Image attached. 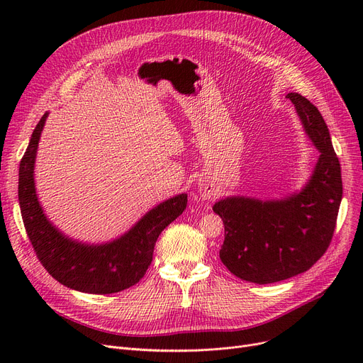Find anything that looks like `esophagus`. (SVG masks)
<instances>
[{
  "mask_svg": "<svg viewBox=\"0 0 363 363\" xmlns=\"http://www.w3.org/2000/svg\"><path fill=\"white\" fill-rule=\"evenodd\" d=\"M200 193H201V196L204 197V199H208V197H211L212 196V193L211 191H208V189H200Z\"/></svg>",
  "mask_w": 363,
  "mask_h": 363,
  "instance_id": "obj_1",
  "label": "esophagus"
}]
</instances>
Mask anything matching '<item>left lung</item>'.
Segmentation results:
<instances>
[{
  "label": "left lung",
  "mask_w": 363,
  "mask_h": 363,
  "mask_svg": "<svg viewBox=\"0 0 363 363\" xmlns=\"http://www.w3.org/2000/svg\"><path fill=\"white\" fill-rule=\"evenodd\" d=\"M287 99L320 152L309 182L281 200L226 197L213 206L225 225L222 263L235 277L256 284L311 269L333 240L342 197L340 162L322 114L297 92Z\"/></svg>",
  "instance_id": "8db88e82"
}]
</instances>
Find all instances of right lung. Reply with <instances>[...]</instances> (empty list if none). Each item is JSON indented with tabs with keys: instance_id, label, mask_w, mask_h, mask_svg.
<instances>
[{
	"instance_id": "right-lung-1",
	"label": "right lung",
	"mask_w": 363,
	"mask_h": 363,
	"mask_svg": "<svg viewBox=\"0 0 363 363\" xmlns=\"http://www.w3.org/2000/svg\"><path fill=\"white\" fill-rule=\"evenodd\" d=\"M48 113L38 122L18 169V204L28 237L47 272L66 287L91 294H111L135 285L152 260L164 228L186 207V194L172 197L145 213L121 238L89 245L63 235L44 215L35 191L33 167Z\"/></svg>"
}]
</instances>
